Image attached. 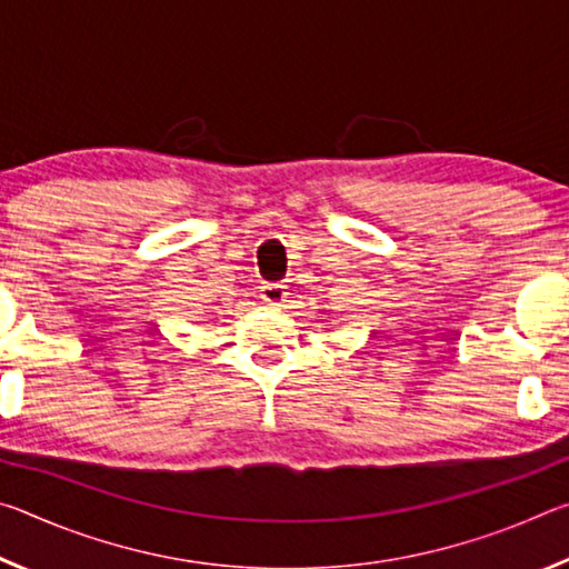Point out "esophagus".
I'll return each mask as SVG.
<instances>
[{
  "label": "esophagus",
  "instance_id": "esophagus-1",
  "mask_svg": "<svg viewBox=\"0 0 569 569\" xmlns=\"http://www.w3.org/2000/svg\"><path fill=\"white\" fill-rule=\"evenodd\" d=\"M261 298L266 303L278 306L286 298V286L283 283H263L261 286Z\"/></svg>",
  "mask_w": 569,
  "mask_h": 569
}]
</instances>
